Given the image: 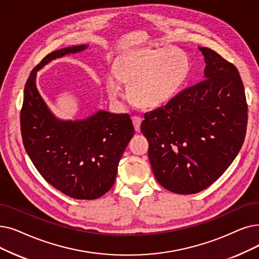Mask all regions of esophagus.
Segmentation results:
<instances>
[{"instance_id":"1","label":"esophagus","mask_w":259,"mask_h":259,"mask_svg":"<svg viewBox=\"0 0 259 259\" xmlns=\"http://www.w3.org/2000/svg\"><path fill=\"white\" fill-rule=\"evenodd\" d=\"M132 122H133V126L134 129H136L137 132H140L141 130V122H142V118L139 116H133L132 117Z\"/></svg>"}]
</instances>
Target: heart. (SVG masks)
Masks as SVG:
<instances>
[{
    "label": "heart",
    "instance_id": "obj_1",
    "mask_svg": "<svg viewBox=\"0 0 259 259\" xmlns=\"http://www.w3.org/2000/svg\"><path fill=\"white\" fill-rule=\"evenodd\" d=\"M189 57L179 49H140L121 54L114 74L106 80L111 102L121 95L120 81L129 88L131 102L143 109L161 108L180 93L190 73Z\"/></svg>",
    "mask_w": 259,
    "mask_h": 259
}]
</instances>
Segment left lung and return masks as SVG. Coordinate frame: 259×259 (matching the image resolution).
<instances>
[{
	"instance_id": "obj_1",
	"label": "left lung",
	"mask_w": 259,
	"mask_h": 259,
	"mask_svg": "<svg viewBox=\"0 0 259 259\" xmlns=\"http://www.w3.org/2000/svg\"><path fill=\"white\" fill-rule=\"evenodd\" d=\"M199 50L204 80L145 113L141 125L156 181L180 195L199 193L222 176L241 149L248 122L238 70L215 51Z\"/></svg>"
}]
</instances>
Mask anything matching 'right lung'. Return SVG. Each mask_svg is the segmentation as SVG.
Segmentation results:
<instances>
[{
	"mask_svg": "<svg viewBox=\"0 0 259 259\" xmlns=\"http://www.w3.org/2000/svg\"><path fill=\"white\" fill-rule=\"evenodd\" d=\"M88 44L55 51L33 69L24 88L21 133L40 175L74 199L94 200L113 186L120 157L134 134L130 116L98 110L65 120L50 110L37 89V72L53 60L83 52Z\"/></svg>",
	"mask_w": 259,
	"mask_h": 259,
	"instance_id": "add662e5",
	"label": "right lung"
}]
</instances>
